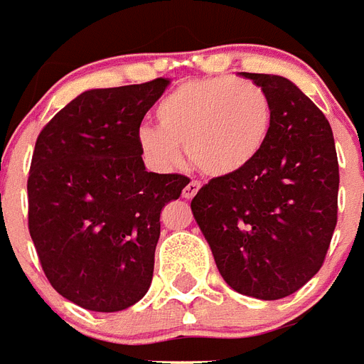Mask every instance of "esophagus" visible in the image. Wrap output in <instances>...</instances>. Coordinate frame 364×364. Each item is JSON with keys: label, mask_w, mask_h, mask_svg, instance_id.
<instances>
[{"label": "esophagus", "mask_w": 364, "mask_h": 364, "mask_svg": "<svg viewBox=\"0 0 364 364\" xmlns=\"http://www.w3.org/2000/svg\"><path fill=\"white\" fill-rule=\"evenodd\" d=\"M199 188H200L199 182H197V180H191L190 184H188L184 188V191H182V196H184L186 199H193V197L197 196V191H199Z\"/></svg>", "instance_id": "obj_1"}]
</instances>
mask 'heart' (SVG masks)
Wrapping results in <instances>:
<instances>
[{"instance_id":"b5f03b06","label":"heart","mask_w":364,"mask_h":364,"mask_svg":"<svg viewBox=\"0 0 364 364\" xmlns=\"http://www.w3.org/2000/svg\"><path fill=\"white\" fill-rule=\"evenodd\" d=\"M159 127L144 126L136 142L148 164L173 171L182 164V144L197 168L229 176L252 165L267 144L272 103L259 84L237 77L191 80L156 109Z\"/></svg>"}]
</instances>
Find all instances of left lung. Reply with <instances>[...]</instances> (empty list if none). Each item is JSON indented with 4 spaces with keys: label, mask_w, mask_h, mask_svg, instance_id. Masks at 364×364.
<instances>
[{
    "label": "left lung",
    "mask_w": 364,
    "mask_h": 364,
    "mask_svg": "<svg viewBox=\"0 0 364 364\" xmlns=\"http://www.w3.org/2000/svg\"><path fill=\"white\" fill-rule=\"evenodd\" d=\"M244 77L272 103L267 144L244 171L203 186L191 212L223 280L242 295L276 301L323 264L338 218V158L329 120L291 80Z\"/></svg>",
    "instance_id": "obj_1"
}]
</instances>
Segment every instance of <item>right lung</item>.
I'll return each instance as SVG.
<instances>
[{
    "instance_id": "1",
    "label": "right lung",
    "mask_w": 364,
    "mask_h": 364,
    "mask_svg": "<svg viewBox=\"0 0 364 364\" xmlns=\"http://www.w3.org/2000/svg\"><path fill=\"white\" fill-rule=\"evenodd\" d=\"M167 78L88 90L35 142L28 228L50 286L94 312H120L146 295L164 206L184 174L148 173L136 142Z\"/></svg>"
}]
</instances>
